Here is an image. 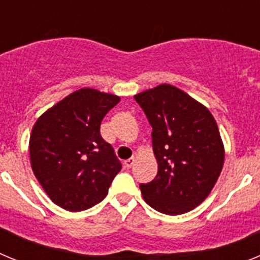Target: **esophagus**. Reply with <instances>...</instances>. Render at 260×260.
<instances>
[{
    "label": "esophagus",
    "mask_w": 260,
    "mask_h": 260,
    "mask_svg": "<svg viewBox=\"0 0 260 260\" xmlns=\"http://www.w3.org/2000/svg\"><path fill=\"white\" fill-rule=\"evenodd\" d=\"M134 162H135V157L127 158V160L125 161V167L126 168H132L133 165H134Z\"/></svg>",
    "instance_id": "34e87169"
}]
</instances>
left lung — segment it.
Returning <instances> with one entry per match:
<instances>
[{
    "label": "left lung",
    "instance_id": "8db88e82",
    "mask_svg": "<svg viewBox=\"0 0 260 260\" xmlns=\"http://www.w3.org/2000/svg\"><path fill=\"white\" fill-rule=\"evenodd\" d=\"M152 126L155 180L141 183L148 206L165 215L198 207L224 165V144L210 110L182 89L160 84L134 96Z\"/></svg>",
    "mask_w": 260,
    "mask_h": 260
}]
</instances>
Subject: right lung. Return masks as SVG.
I'll list each match as a JSON object with an SVG mask.
<instances>
[{"mask_svg": "<svg viewBox=\"0 0 260 260\" xmlns=\"http://www.w3.org/2000/svg\"><path fill=\"white\" fill-rule=\"evenodd\" d=\"M119 98L80 88L41 114L29 137L34 174L52 202L78 212L107 197L121 171L113 147L100 135L105 114Z\"/></svg>", "mask_w": 260, "mask_h": 260, "instance_id": "right-lung-1", "label": "right lung"}]
</instances>
